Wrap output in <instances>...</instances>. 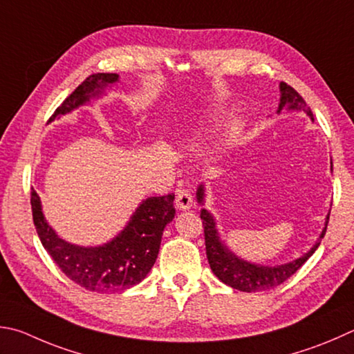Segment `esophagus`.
Segmentation results:
<instances>
[{
    "mask_svg": "<svg viewBox=\"0 0 354 354\" xmlns=\"http://www.w3.org/2000/svg\"><path fill=\"white\" fill-rule=\"evenodd\" d=\"M175 204H176V207H178V209H181V210H187V209H190L192 205H194V196H192L190 190H187V189H181V190H178L176 199H175Z\"/></svg>",
    "mask_w": 354,
    "mask_h": 354,
    "instance_id": "esophagus-1",
    "label": "esophagus"
}]
</instances>
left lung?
Masks as SVG:
<instances>
[{"instance_id": "1", "label": "left lung", "mask_w": 354, "mask_h": 354, "mask_svg": "<svg viewBox=\"0 0 354 354\" xmlns=\"http://www.w3.org/2000/svg\"><path fill=\"white\" fill-rule=\"evenodd\" d=\"M280 105L279 111L280 113L286 106L288 110H301L305 111L310 118L314 120V115L311 108L306 105L304 97L295 91L292 86H289L288 83L281 82L280 83ZM198 203H203L204 199V187L199 185L196 192ZM201 220H203V227H204V240H205V254H207V260L212 272H214L218 279H220L223 283L227 286L239 289V291L244 292H257V291H268V289H272L286 281L291 275L297 271V269L304 265V263L310 259V257L316 252L319 248L320 241H322L324 235L326 232V226H328L330 214L326 215L325 227L320 234L317 243L314 244L311 250H308L306 254L299 257L297 260L285 263V265L279 266H261V265H254V263H249L246 260H241L236 257L234 252H230L226 244L220 240V234L216 230V224L214 216H212L207 210H201Z\"/></svg>"}]
</instances>
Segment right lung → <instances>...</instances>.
I'll return each mask as SVG.
<instances>
[{"label": "right lung", "mask_w": 354, "mask_h": 354, "mask_svg": "<svg viewBox=\"0 0 354 354\" xmlns=\"http://www.w3.org/2000/svg\"><path fill=\"white\" fill-rule=\"evenodd\" d=\"M118 74H93L63 100L49 120L86 104L102 94ZM175 195L147 198L134 212L130 223L110 243L97 248H82L62 240L44 220L37 192H30L32 218L43 248L55 265L74 283L93 292H118L142 281L158 259L164 227L175 218Z\"/></svg>", "instance_id": "right-lung-1"}]
</instances>
